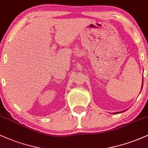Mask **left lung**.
<instances>
[{
  "label": "left lung",
  "instance_id": "left-lung-1",
  "mask_svg": "<svg viewBox=\"0 0 148 148\" xmlns=\"http://www.w3.org/2000/svg\"><path fill=\"white\" fill-rule=\"evenodd\" d=\"M115 114H116V113H114V114H115Z\"/></svg>",
  "mask_w": 148,
  "mask_h": 148
}]
</instances>
